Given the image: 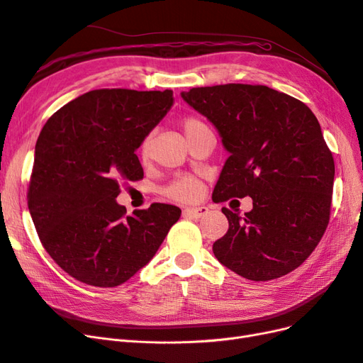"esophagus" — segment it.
I'll use <instances>...</instances> for the list:
<instances>
[{"label":"esophagus","instance_id":"34e87169","mask_svg":"<svg viewBox=\"0 0 363 363\" xmlns=\"http://www.w3.org/2000/svg\"><path fill=\"white\" fill-rule=\"evenodd\" d=\"M208 212V208L206 206L201 207H188L183 211L184 216H192V218H201Z\"/></svg>","mask_w":363,"mask_h":363}]
</instances>
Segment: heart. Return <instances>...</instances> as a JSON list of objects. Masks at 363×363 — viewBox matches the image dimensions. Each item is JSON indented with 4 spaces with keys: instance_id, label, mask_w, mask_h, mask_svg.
Instances as JSON below:
<instances>
[{
    "instance_id": "1",
    "label": "heart",
    "mask_w": 363,
    "mask_h": 363,
    "mask_svg": "<svg viewBox=\"0 0 363 363\" xmlns=\"http://www.w3.org/2000/svg\"><path fill=\"white\" fill-rule=\"evenodd\" d=\"M180 127L186 139H192L195 135H199L200 131L208 128L200 118L196 116H186L182 119ZM152 155V142L151 135L145 136L140 140L138 147V157L140 163H148L151 160ZM203 189V183L199 177L195 175H177V177L172 179L167 186L163 188V195L168 196L169 200L174 201H182V203H192L200 199Z\"/></svg>"
}]
</instances>
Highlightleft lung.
<instances>
[{
	"mask_svg": "<svg viewBox=\"0 0 363 363\" xmlns=\"http://www.w3.org/2000/svg\"><path fill=\"white\" fill-rule=\"evenodd\" d=\"M182 96L230 152L212 200L252 199L244 216L223 207L228 230L213 244L215 257L252 281L286 276L312 255L330 219L335 160L316 116L262 84L192 87Z\"/></svg>",
	"mask_w": 363,
	"mask_h": 363,
	"instance_id": "obj_1",
	"label": "left lung"
}]
</instances>
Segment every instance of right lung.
<instances>
[{
  "instance_id": "right-lung-1",
  "label": "right lung",
  "mask_w": 363,
  "mask_h": 363,
  "mask_svg": "<svg viewBox=\"0 0 363 363\" xmlns=\"http://www.w3.org/2000/svg\"><path fill=\"white\" fill-rule=\"evenodd\" d=\"M172 91L96 89L65 104L43 125L27 192L43 248L75 280L115 288L145 267L177 206L127 215L119 183L144 179L136 150L172 106Z\"/></svg>"
}]
</instances>
